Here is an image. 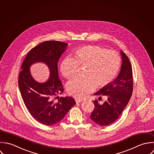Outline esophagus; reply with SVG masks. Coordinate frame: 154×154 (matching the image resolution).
<instances>
[{
  "instance_id": "obj_1",
  "label": "esophagus",
  "mask_w": 154,
  "mask_h": 154,
  "mask_svg": "<svg viewBox=\"0 0 154 154\" xmlns=\"http://www.w3.org/2000/svg\"><path fill=\"white\" fill-rule=\"evenodd\" d=\"M83 100L82 99H75V102H76L77 103H80V102H83Z\"/></svg>"
}]
</instances>
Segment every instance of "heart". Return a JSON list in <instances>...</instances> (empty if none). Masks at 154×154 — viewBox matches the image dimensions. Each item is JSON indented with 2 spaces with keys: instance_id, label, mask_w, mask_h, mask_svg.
<instances>
[{
  "instance_id": "1",
  "label": "heart",
  "mask_w": 154,
  "mask_h": 154,
  "mask_svg": "<svg viewBox=\"0 0 154 154\" xmlns=\"http://www.w3.org/2000/svg\"><path fill=\"white\" fill-rule=\"evenodd\" d=\"M78 66H86L85 79H75L66 86L68 94L82 99L93 92L96 86L103 88L110 85L117 75L121 58L115 51L106 50L97 45H86L77 48L74 58L66 57L60 65L62 75L67 79L75 76Z\"/></svg>"
}]
</instances>
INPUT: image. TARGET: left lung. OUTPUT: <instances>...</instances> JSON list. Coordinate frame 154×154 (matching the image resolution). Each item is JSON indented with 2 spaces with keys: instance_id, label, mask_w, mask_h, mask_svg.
Wrapping results in <instances>:
<instances>
[{
  "instance_id": "1",
  "label": "left lung",
  "mask_w": 154,
  "mask_h": 154,
  "mask_svg": "<svg viewBox=\"0 0 154 154\" xmlns=\"http://www.w3.org/2000/svg\"><path fill=\"white\" fill-rule=\"evenodd\" d=\"M122 65L117 79L108 86L94 93L99 96V100L93 101L94 109L90 118L94 123L105 126L116 122L127 105L133 89L132 67L128 57L121 51ZM105 96L107 100L102 104L99 103L101 96Z\"/></svg>"
}]
</instances>
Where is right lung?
<instances>
[{
    "label": "right lung",
    "mask_w": 154,
    "mask_h": 154,
    "mask_svg": "<svg viewBox=\"0 0 154 154\" xmlns=\"http://www.w3.org/2000/svg\"><path fill=\"white\" fill-rule=\"evenodd\" d=\"M67 45L58 41L43 42L29 52L21 67L18 86L23 101L32 117L44 125L60 122L76 104L71 97L58 96L63 91L58 62ZM37 61L45 63L50 69V77L45 83L37 82L31 75L29 66Z\"/></svg>",
    "instance_id": "obj_1"
}]
</instances>
